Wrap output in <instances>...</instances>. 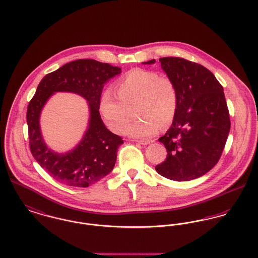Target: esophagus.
<instances>
[{
    "label": "esophagus",
    "instance_id": "obj_1",
    "mask_svg": "<svg viewBox=\"0 0 258 258\" xmlns=\"http://www.w3.org/2000/svg\"><path fill=\"white\" fill-rule=\"evenodd\" d=\"M139 144L143 145V146H148L149 144L152 143V141H145V140H141V141H138Z\"/></svg>",
    "mask_w": 258,
    "mask_h": 258
}]
</instances>
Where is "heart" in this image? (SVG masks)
<instances>
[{
	"instance_id": "b5f03b06",
	"label": "heart",
	"mask_w": 258,
	"mask_h": 258,
	"mask_svg": "<svg viewBox=\"0 0 258 258\" xmlns=\"http://www.w3.org/2000/svg\"><path fill=\"white\" fill-rule=\"evenodd\" d=\"M116 93L106 90L100 98V112L109 129L121 134L130 122L128 107L135 104L140 119L128 126L124 134L148 140L159 132L160 124L173 121L178 107L176 83L168 77L143 69H134L116 82Z\"/></svg>"
}]
</instances>
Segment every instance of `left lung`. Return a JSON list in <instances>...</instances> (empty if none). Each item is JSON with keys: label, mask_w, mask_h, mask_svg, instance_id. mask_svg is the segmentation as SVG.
Instances as JSON below:
<instances>
[{"label": "left lung", "mask_w": 258, "mask_h": 258, "mask_svg": "<svg viewBox=\"0 0 258 258\" xmlns=\"http://www.w3.org/2000/svg\"><path fill=\"white\" fill-rule=\"evenodd\" d=\"M159 61L167 77L176 83L178 107L170 129L159 138L168 155L155 170L172 180L195 179L218 162L230 131L223 87L200 64L178 57ZM154 63L152 59L143 64Z\"/></svg>", "instance_id": "obj_1"}]
</instances>
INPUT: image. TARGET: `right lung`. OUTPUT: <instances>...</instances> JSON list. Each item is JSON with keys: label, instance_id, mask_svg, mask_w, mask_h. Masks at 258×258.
Segmentation results:
<instances>
[{"label": "right lung", "instance_id": "right-lung-1", "mask_svg": "<svg viewBox=\"0 0 258 258\" xmlns=\"http://www.w3.org/2000/svg\"><path fill=\"white\" fill-rule=\"evenodd\" d=\"M121 69L93 59H80L46 75L28 105L27 124L30 150L50 176L74 187H88L108 176L114 167L122 139L111 133L103 122L100 98L106 82L119 75ZM56 92H70L88 101L90 118L80 143L59 154L47 147L41 134V110Z\"/></svg>", "mask_w": 258, "mask_h": 258}]
</instances>
